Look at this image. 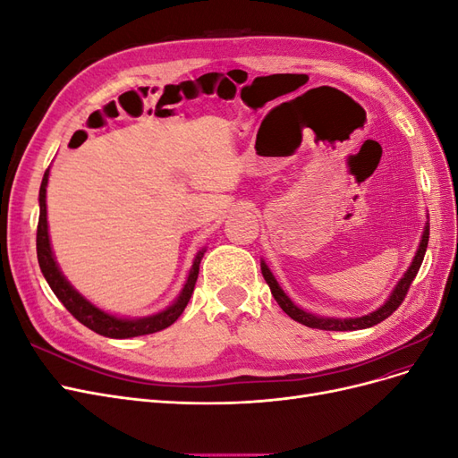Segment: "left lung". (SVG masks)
Segmentation results:
<instances>
[{
    "instance_id": "obj_1",
    "label": "left lung",
    "mask_w": 458,
    "mask_h": 458,
    "mask_svg": "<svg viewBox=\"0 0 458 458\" xmlns=\"http://www.w3.org/2000/svg\"><path fill=\"white\" fill-rule=\"evenodd\" d=\"M428 239H429V224L424 225L419 250H417V254H414V258L411 261L409 269L405 271V275L397 281L395 288L392 290V294L387 296V300L382 303L378 310H374L372 313H367L363 317L338 318V317H318L315 313H310L306 310L298 308L296 303L284 294V290L281 288L279 283H276L275 275L271 273V269L267 267V263L263 261V259H261V275H263V279H266V283L269 284L271 294L276 300V303H279L281 310L290 318H294V321L306 325L310 328H318V330H342V332H345V330H361V328H369V327H374V325L382 323L384 318L390 317L401 306V301L405 300V294H407L411 283L414 281V276H417V273H419V269L422 266V259H424V254H426V246H428Z\"/></svg>"
}]
</instances>
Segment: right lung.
Segmentation results:
<instances>
[{
	"mask_svg": "<svg viewBox=\"0 0 458 458\" xmlns=\"http://www.w3.org/2000/svg\"><path fill=\"white\" fill-rule=\"evenodd\" d=\"M47 182H49V170H46L44 179H41L39 187V219H38V237H36V248H38V263L39 269L44 273L47 284L51 286L53 294L61 300L63 306L71 311L81 325H86L93 332L106 338H116V340H126L135 338L143 335H152V332H158L168 328L177 321V317L183 313L187 303L192 296V290H195L197 279H199V267L200 259L204 258L206 248L197 252L195 259H192V267L187 275V281L182 288V293L174 300L172 306L165 310L148 315V317H116L113 313H106L105 310L93 306V303L81 296L78 290L71 284V281L63 275L57 259H55L51 241H49V229H47V204H46V192H47Z\"/></svg>",
	"mask_w": 458,
	"mask_h": 458,
	"instance_id": "right-lung-1",
	"label": "right lung"
}]
</instances>
